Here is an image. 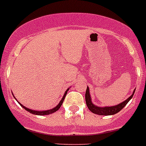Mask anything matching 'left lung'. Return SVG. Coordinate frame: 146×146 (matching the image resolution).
Instances as JSON below:
<instances>
[{
  "label": "left lung",
  "mask_w": 146,
  "mask_h": 146,
  "mask_svg": "<svg viewBox=\"0 0 146 146\" xmlns=\"http://www.w3.org/2000/svg\"><path fill=\"white\" fill-rule=\"evenodd\" d=\"M135 89L134 90V91L132 93V94L128 98L126 101H124L121 102V104H117L116 106H105V107H99L93 104L91 101V97L90 95V90L89 88H87L86 93H85V101H86V104L88 108L90 111L93 112V113L98 115H104V116H109V115H113L115 113H118L119 111L121 110V109L127 104V103L130 101V99L132 98L133 95H134Z\"/></svg>",
  "instance_id": "left-lung-1"
}]
</instances>
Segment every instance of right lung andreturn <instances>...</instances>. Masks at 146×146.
Wrapping results in <instances>:
<instances>
[{"instance_id":"add662e5","label":"right lung","mask_w":146,"mask_h":146,"mask_svg":"<svg viewBox=\"0 0 146 146\" xmlns=\"http://www.w3.org/2000/svg\"><path fill=\"white\" fill-rule=\"evenodd\" d=\"M69 88H68V89L66 90V91H65V93H64V96H63V98H62V99L61 100V101H60V102H59V104H58V105L54 107L53 109H48V110L42 111H35V110H32V109H28V108H27V107L24 106L23 105H21V104H20V103L19 102V101H17V102H18L19 104H20V106H21L23 107V109H25V110H27V111H29V113H33V114H35V115H40V116H42V115H48V114H50V113H54V112H56V111H58V109H60V107H61V106L62 105L63 102H64V98H65V96H66V93H67V91H68V90H69ZM13 96H14V95H13ZM14 98H15V97H14ZM15 99L17 100V98H15Z\"/></svg>"}]
</instances>
